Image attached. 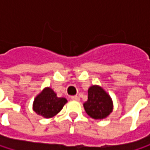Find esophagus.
<instances>
[{
    "label": "esophagus",
    "mask_w": 150,
    "mask_h": 150,
    "mask_svg": "<svg viewBox=\"0 0 150 150\" xmlns=\"http://www.w3.org/2000/svg\"><path fill=\"white\" fill-rule=\"evenodd\" d=\"M71 100H73V101H79L80 98H79L78 96H72V97H71Z\"/></svg>",
    "instance_id": "obj_1"
}]
</instances>
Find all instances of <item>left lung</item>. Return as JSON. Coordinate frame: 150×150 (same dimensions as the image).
Listing matches in <instances>:
<instances>
[{
  "mask_svg": "<svg viewBox=\"0 0 150 150\" xmlns=\"http://www.w3.org/2000/svg\"><path fill=\"white\" fill-rule=\"evenodd\" d=\"M88 94V101L83 103V107L91 118L102 120L112 113L113 101L102 87L92 85L89 87Z\"/></svg>",
  "mask_w": 150,
  "mask_h": 150,
  "instance_id": "8db88e82",
  "label": "left lung"
}]
</instances>
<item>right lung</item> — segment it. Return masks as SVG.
Instances as JSON below:
<instances>
[{
	"label": "right lung",
	"instance_id": "right-lung-1",
	"mask_svg": "<svg viewBox=\"0 0 150 150\" xmlns=\"http://www.w3.org/2000/svg\"><path fill=\"white\" fill-rule=\"evenodd\" d=\"M67 103L66 98L58 97L51 88L47 87L35 98L33 110L44 118H51L57 115Z\"/></svg>",
	"mask_w": 150,
	"mask_h": 150
}]
</instances>
